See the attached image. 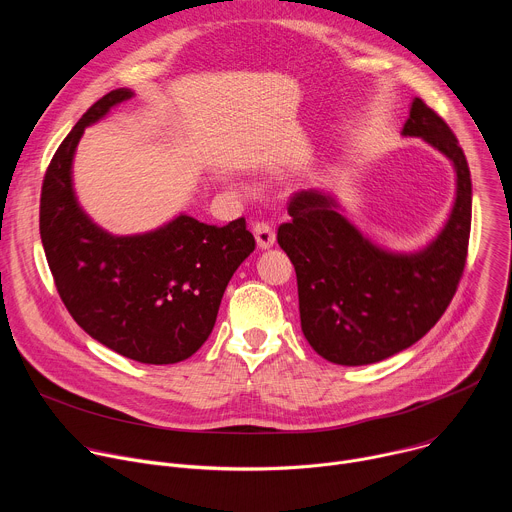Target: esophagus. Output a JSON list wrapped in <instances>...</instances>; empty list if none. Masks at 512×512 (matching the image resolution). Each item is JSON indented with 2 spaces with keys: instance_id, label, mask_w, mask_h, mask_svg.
Returning <instances> with one entry per match:
<instances>
[{
  "instance_id": "34e87169",
  "label": "esophagus",
  "mask_w": 512,
  "mask_h": 512,
  "mask_svg": "<svg viewBox=\"0 0 512 512\" xmlns=\"http://www.w3.org/2000/svg\"><path fill=\"white\" fill-rule=\"evenodd\" d=\"M253 235L257 239L259 249H269L275 243V229L265 221H259L253 225Z\"/></svg>"
}]
</instances>
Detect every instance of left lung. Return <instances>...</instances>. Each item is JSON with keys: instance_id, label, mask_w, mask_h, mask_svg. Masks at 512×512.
<instances>
[{"instance_id": "left-lung-1", "label": "left lung", "mask_w": 512, "mask_h": 512, "mask_svg": "<svg viewBox=\"0 0 512 512\" xmlns=\"http://www.w3.org/2000/svg\"><path fill=\"white\" fill-rule=\"evenodd\" d=\"M403 135L423 137L458 174L446 229L417 255H393L364 239L316 190L289 198L277 243L294 263L302 330L330 362L358 367L389 358L425 336L450 306L464 275L470 225V168L450 125L415 97Z\"/></svg>"}]
</instances>
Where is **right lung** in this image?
<instances>
[{
  "mask_svg": "<svg viewBox=\"0 0 512 512\" xmlns=\"http://www.w3.org/2000/svg\"><path fill=\"white\" fill-rule=\"evenodd\" d=\"M129 97L103 95L58 145L42 180L40 237L58 296L89 336L131 360L172 364L210 336L255 237L245 216L216 227L182 214L139 237H111L89 221L72 192V154L85 127Z\"/></svg>",
  "mask_w": 512,
  "mask_h": 512,
  "instance_id": "add662e5",
  "label": "right lung"
}]
</instances>
